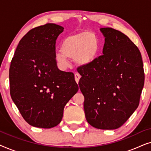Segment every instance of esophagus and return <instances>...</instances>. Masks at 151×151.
<instances>
[{
	"label": "esophagus",
	"mask_w": 151,
	"mask_h": 151,
	"mask_svg": "<svg viewBox=\"0 0 151 151\" xmlns=\"http://www.w3.org/2000/svg\"><path fill=\"white\" fill-rule=\"evenodd\" d=\"M80 78H81V76H80V75L78 73H75V80L76 81L77 83H78L79 82V80L80 79Z\"/></svg>",
	"instance_id": "34e87169"
}]
</instances>
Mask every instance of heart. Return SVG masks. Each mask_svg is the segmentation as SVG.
<instances>
[{
    "label": "heart",
    "instance_id": "obj_1",
    "mask_svg": "<svg viewBox=\"0 0 151 151\" xmlns=\"http://www.w3.org/2000/svg\"><path fill=\"white\" fill-rule=\"evenodd\" d=\"M100 42L96 35L84 32L69 35L63 39L60 51L55 55V59L63 68L69 66L68 58H73L76 65L86 66L96 59Z\"/></svg>",
    "mask_w": 151,
    "mask_h": 151
}]
</instances>
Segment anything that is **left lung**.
Returning a JSON list of instances; mask_svg holds the SVG:
<instances>
[{
  "label": "left lung",
  "instance_id": "8db88e82",
  "mask_svg": "<svg viewBox=\"0 0 151 151\" xmlns=\"http://www.w3.org/2000/svg\"><path fill=\"white\" fill-rule=\"evenodd\" d=\"M103 55L77 70L82 76L86 121L96 129L122 127L139 104L144 84L141 53L128 36L113 28H101Z\"/></svg>",
  "mask_w": 151,
  "mask_h": 151
}]
</instances>
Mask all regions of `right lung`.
<instances>
[{
	"instance_id": "obj_1",
	"label": "right lung",
	"mask_w": 151,
	"mask_h": 151,
	"mask_svg": "<svg viewBox=\"0 0 151 151\" xmlns=\"http://www.w3.org/2000/svg\"><path fill=\"white\" fill-rule=\"evenodd\" d=\"M63 29L53 23L32 29L20 40L12 60L10 95L33 127L50 129L60 124L65 105L78 91L74 74L57 67L55 41Z\"/></svg>"
}]
</instances>
